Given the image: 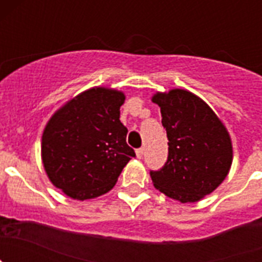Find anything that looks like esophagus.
Here are the masks:
<instances>
[{"label": "esophagus", "instance_id": "obj_1", "mask_svg": "<svg viewBox=\"0 0 262 262\" xmlns=\"http://www.w3.org/2000/svg\"><path fill=\"white\" fill-rule=\"evenodd\" d=\"M143 155H144V148H138L136 149V156H138V159H142Z\"/></svg>", "mask_w": 262, "mask_h": 262}]
</instances>
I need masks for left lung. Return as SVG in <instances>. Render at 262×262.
<instances>
[{
	"instance_id": "left-lung-1",
	"label": "left lung",
	"mask_w": 262,
	"mask_h": 262,
	"mask_svg": "<svg viewBox=\"0 0 262 262\" xmlns=\"http://www.w3.org/2000/svg\"><path fill=\"white\" fill-rule=\"evenodd\" d=\"M168 136V159L151 170L155 187L182 203L196 202L214 191L228 174L232 144L226 127L200 97L182 89L157 93Z\"/></svg>"
}]
</instances>
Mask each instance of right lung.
<instances>
[{"label": "right lung", "instance_id": "right-lung-1", "mask_svg": "<svg viewBox=\"0 0 262 262\" xmlns=\"http://www.w3.org/2000/svg\"><path fill=\"white\" fill-rule=\"evenodd\" d=\"M122 92L93 88L71 99L47 123L41 159L51 182L75 200L107 193L135 151L119 120Z\"/></svg>", "mask_w": 262, "mask_h": 262}]
</instances>
